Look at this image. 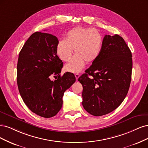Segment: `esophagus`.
I'll list each match as a JSON object with an SVG mask.
<instances>
[{"label":"esophagus","mask_w":148,"mask_h":148,"mask_svg":"<svg viewBox=\"0 0 148 148\" xmlns=\"http://www.w3.org/2000/svg\"><path fill=\"white\" fill-rule=\"evenodd\" d=\"M75 78H76V80H78V79H79V77H80V74H75Z\"/></svg>","instance_id":"34e87169"}]
</instances>
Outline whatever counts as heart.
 <instances>
[{"label": "heart", "instance_id": "1", "mask_svg": "<svg viewBox=\"0 0 148 148\" xmlns=\"http://www.w3.org/2000/svg\"><path fill=\"white\" fill-rule=\"evenodd\" d=\"M103 37L97 29L82 26H77L69 31L65 40L59 41L56 45V53L60 58L69 61L74 53L76 55L64 69L68 72L78 73L85 64L91 63L97 58L101 51Z\"/></svg>", "mask_w": 148, "mask_h": 148}]
</instances>
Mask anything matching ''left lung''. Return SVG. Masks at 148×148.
<instances>
[{"label":"left lung","mask_w":148,"mask_h":148,"mask_svg":"<svg viewBox=\"0 0 148 148\" xmlns=\"http://www.w3.org/2000/svg\"><path fill=\"white\" fill-rule=\"evenodd\" d=\"M132 57L122 37L104 36L97 58L78 79L83 87L82 105L88 113L101 116L120 106L130 87Z\"/></svg>","instance_id":"obj_1"}]
</instances>
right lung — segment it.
I'll return each mask as SVG.
<instances>
[{"instance_id": "right-lung-1", "label": "right lung", "mask_w": 148, "mask_h": 148, "mask_svg": "<svg viewBox=\"0 0 148 148\" xmlns=\"http://www.w3.org/2000/svg\"><path fill=\"white\" fill-rule=\"evenodd\" d=\"M57 37L36 32L25 42L19 54L17 84L24 103L37 115L49 118L63 105L64 93L75 82L74 74L60 73L63 63L56 53ZM51 76L56 77L51 80Z\"/></svg>"}]
</instances>
